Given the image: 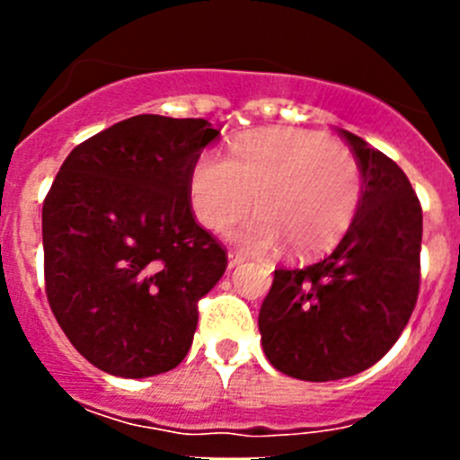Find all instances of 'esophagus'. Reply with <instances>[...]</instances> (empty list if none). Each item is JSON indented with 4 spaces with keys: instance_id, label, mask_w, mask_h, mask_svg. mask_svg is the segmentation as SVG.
<instances>
[{
    "instance_id": "esophagus-1",
    "label": "esophagus",
    "mask_w": 460,
    "mask_h": 460,
    "mask_svg": "<svg viewBox=\"0 0 460 460\" xmlns=\"http://www.w3.org/2000/svg\"><path fill=\"white\" fill-rule=\"evenodd\" d=\"M243 260H246V258H243L242 253H237V251H230V255H227V267H230V270H233V267L242 265Z\"/></svg>"
}]
</instances>
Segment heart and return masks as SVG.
<instances>
[{"label": "heart", "mask_w": 460, "mask_h": 460, "mask_svg": "<svg viewBox=\"0 0 460 460\" xmlns=\"http://www.w3.org/2000/svg\"><path fill=\"white\" fill-rule=\"evenodd\" d=\"M190 207L202 226L223 233L255 207L237 230L249 249L290 242L302 258L334 249L361 200L359 164L332 137L302 128H265L239 137L233 158L202 152L189 174Z\"/></svg>", "instance_id": "1"}]
</instances>
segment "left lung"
<instances>
[{"label": "left lung", "mask_w": 460, "mask_h": 460, "mask_svg": "<svg viewBox=\"0 0 460 460\" xmlns=\"http://www.w3.org/2000/svg\"><path fill=\"white\" fill-rule=\"evenodd\" d=\"M339 133L361 172L355 221L327 258L279 267L258 315L271 367L308 382L373 367L392 350L420 295V200L392 158Z\"/></svg>", "instance_id": "1"}]
</instances>
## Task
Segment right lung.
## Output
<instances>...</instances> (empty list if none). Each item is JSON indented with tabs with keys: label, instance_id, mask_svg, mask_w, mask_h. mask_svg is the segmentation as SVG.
I'll return each instance as SVG.
<instances>
[{
	"label": "right lung",
	"instance_id": "obj_1",
	"mask_svg": "<svg viewBox=\"0 0 460 460\" xmlns=\"http://www.w3.org/2000/svg\"><path fill=\"white\" fill-rule=\"evenodd\" d=\"M218 136L207 119L137 115L80 142L43 202V271L57 323L101 371L174 368L198 302L227 267L195 223L193 161Z\"/></svg>",
	"mask_w": 460,
	"mask_h": 460
}]
</instances>
